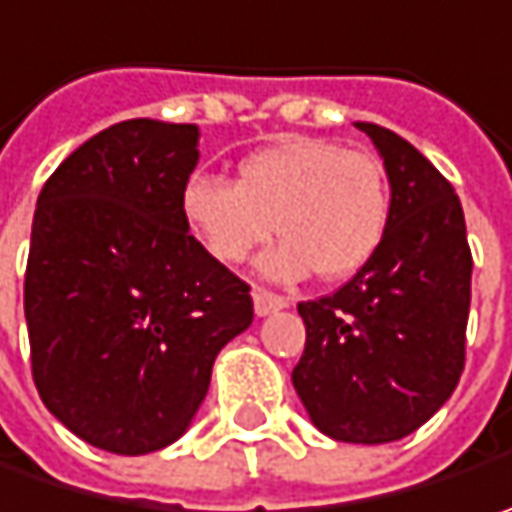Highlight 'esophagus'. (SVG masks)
Wrapping results in <instances>:
<instances>
[{
	"mask_svg": "<svg viewBox=\"0 0 512 512\" xmlns=\"http://www.w3.org/2000/svg\"><path fill=\"white\" fill-rule=\"evenodd\" d=\"M252 298H255V312L260 318H266V315H272V312H278V309H286L289 306V300L280 298L275 292H266V289H255L252 292Z\"/></svg>",
	"mask_w": 512,
	"mask_h": 512,
	"instance_id": "esophagus-1",
	"label": "esophagus"
}]
</instances>
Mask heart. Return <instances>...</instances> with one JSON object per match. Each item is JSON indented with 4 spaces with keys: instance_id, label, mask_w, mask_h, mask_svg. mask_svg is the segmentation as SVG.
I'll use <instances>...</instances> for the list:
<instances>
[{
    "instance_id": "b5f03b06",
    "label": "heart",
    "mask_w": 512,
    "mask_h": 512,
    "mask_svg": "<svg viewBox=\"0 0 512 512\" xmlns=\"http://www.w3.org/2000/svg\"><path fill=\"white\" fill-rule=\"evenodd\" d=\"M180 214L217 263H243L275 229L283 240L260 263L266 278L344 280L384 246L392 191L378 154L289 137L246 154L234 183L189 177Z\"/></svg>"
}]
</instances>
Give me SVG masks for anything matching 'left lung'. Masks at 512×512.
Instances as JSON below:
<instances>
[{"mask_svg": "<svg viewBox=\"0 0 512 512\" xmlns=\"http://www.w3.org/2000/svg\"><path fill=\"white\" fill-rule=\"evenodd\" d=\"M355 125L384 157L389 229L335 295L298 303L306 346L292 384L323 435L387 444L415 433L456 389L473 255L447 177L395 131Z\"/></svg>", "mask_w": 512, "mask_h": 512, "instance_id": "obj_1", "label": "left lung"}]
</instances>
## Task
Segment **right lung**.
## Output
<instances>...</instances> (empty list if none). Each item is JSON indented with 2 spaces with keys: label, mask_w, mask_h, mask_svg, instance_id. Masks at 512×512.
Listing matches in <instances>:
<instances>
[{
  "label": "right lung",
  "mask_w": 512,
  "mask_h": 512,
  "mask_svg": "<svg viewBox=\"0 0 512 512\" xmlns=\"http://www.w3.org/2000/svg\"><path fill=\"white\" fill-rule=\"evenodd\" d=\"M189 123L125 120L82 143L39 191L25 321L39 398L117 456L189 430L217 352L255 318L243 280L189 234Z\"/></svg>",
  "instance_id": "add662e5"
}]
</instances>
